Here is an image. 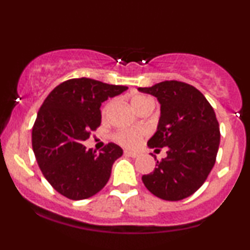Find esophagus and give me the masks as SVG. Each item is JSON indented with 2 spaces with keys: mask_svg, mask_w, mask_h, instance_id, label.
I'll use <instances>...</instances> for the list:
<instances>
[{
  "mask_svg": "<svg viewBox=\"0 0 250 250\" xmlns=\"http://www.w3.org/2000/svg\"><path fill=\"white\" fill-rule=\"evenodd\" d=\"M125 154L127 155V156H130V157H137L139 156V153H136V151H131V150H125Z\"/></svg>",
  "mask_w": 250,
  "mask_h": 250,
  "instance_id": "esophagus-1",
  "label": "esophagus"
}]
</instances>
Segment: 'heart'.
Masks as SVG:
<instances>
[{
	"instance_id": "1",
	"label": "heart",
	"mask_w": 250,
	"mask_h": 250,
	"mask_svg": "<svg viewBox=\"0 0 250 250\" xmlns=\"http://www.w3.org/2000/svg\"><path fill=\"white\" fill-rule=\"evenodd\" d=\"M131 105L136 111L141 113V111L146 110V109H153L154 108V101L151 97L146 95H136L131 99ZM110 103H108L103 109V114L108 111ZM146 131L141 128H134V129H121L117 130L115 134L113 135V139L115 140L117 143L125 146V147H136L142 139L145 137Z\"/></svg>"
}]
</instances>
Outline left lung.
Here are the masks:
<instances>
[{"label": "left lung", "mask_w": 250, "mask_h": 250, "mask_svg": "<svg viewBox=\"0 0 250 250\" xmlns=\"http://www.w3.org/2000/svg\"><path fill=\"white\" fill-rule=\"evenodd\" d=\"M139 90L161 104L157 130L148 147L167 148V157L156 161L153 173L143 175V183L162 200L186 199L205 183L215 165L220 128L214 109L200 90L185 82L163 81Z\"/></svg>", "instance_id": "1"}]
</instances>
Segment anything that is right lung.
Segmentation results:
<instances>
[{
	"instance_id": "obj_1",
	"label": "right lung",
	"mask_w": 250,
	"mask_h": 250,
	"mask_svg": "<svg viewBox=\"0 0 250 250\" xmlns=\"http://www.w3.org/2000/svg\"><path fill=\"white\" fill-rule=\"evenodd\" d=\"M127 89L87 77L71 79L42 103L33 127V150L43 176L63 196L84 200L107 185L122 148L110 142L96 155L82 142L101 125L102 102Z\"/></svg>"
}]
</instances>
